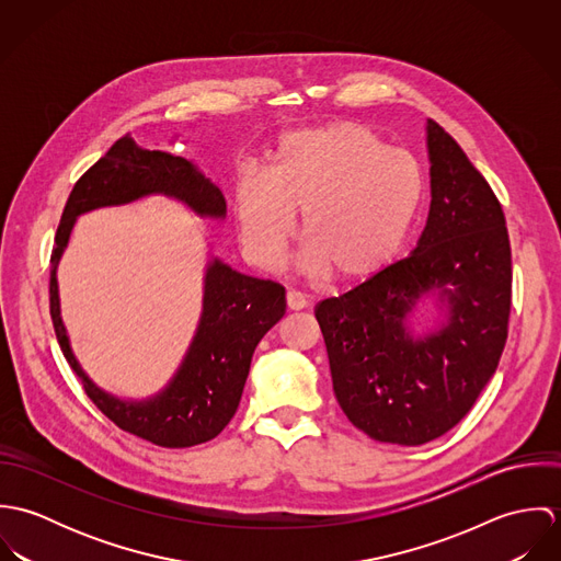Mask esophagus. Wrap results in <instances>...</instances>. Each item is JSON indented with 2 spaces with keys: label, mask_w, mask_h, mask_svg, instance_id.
<instances>
[{
  "label": "esophagus",
  "mask_w": 561,
  "mask_h": 561,
  "mask_svg": "<svg viewBox=\"0 0 561 561\" xmlns=\"http://www.w3.org/2000/svg\"><path fill=\"white\" fill-rule=\"evenodd\" d=\"M285 300H287V309L289 311H302L307 307V298L302 294H296V291H289L285 296Z\"/></svg>",
  "instance_id": "obj_1"
}]
</instances>
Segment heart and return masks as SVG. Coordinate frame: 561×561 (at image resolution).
Masks as SVG:
<instances>
[{
    "mask_svg": "<svg viewBox=\"0 0 561 561\" xmlns=\"http://www.w3.org/2000/svg\"><path fill=\"white\" fill-rule=\"evenodd\" d=\"M425 179L412 156L367 125L330 123L285 134L267 174L238 179L233 214L250 259L274 267L302 214L307 263L339 283L382 272L412 233Z\"/></svg>",
    "mask_w": 561,
    "mask_h": 561,
    "instance_id": "obj_1",
    "label": "heart"
}]
</instances>
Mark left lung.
<instances>
[{
  "label": "left lung",
  "mask_w": 561,
  "mask_h": 561,
  "mask_svg": "<svg viewBox=\"0 0 561 561\" xmlns=\"http://www.w3.org/2000/svg\"><path fill=\"white\" fill-rule=\"evenodd\" d=\"M430 214L414 250L352 291L321 300L332 389L367 436L423 445L465 419L496 371L512 305V252L503 209L460 145L425 125ZM434 299L442 321L411 332Z\"/></svg>",
  "instance_id": "obj_1"
}]
</instances>
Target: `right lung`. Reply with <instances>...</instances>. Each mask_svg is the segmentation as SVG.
I'll list each match as a JSON object with an SVG mask.
<instances>
[{
  "instance_id": "1",
  "label": "right lung",
  "mask_w": 561,
  "mask_h": 561,
  "mask_svg": "<svg viewBox=\"0 0 561 561\" xmlns=\"http://www.w3.org/2000/svg\"><path fill=\"white\" fill-rule=\"evenodd\" d=\"M147 196L174 198L201 218L227 216L220 187L194 161L142 149L131 136H123L81 174L67 201L51 252L49 305L62 354L94 405L121 430L160 447L181 449L216 438L233 419L254 347L285 316L287 302L283 285L245 276L214 256L205 267L201 320L170 382L147 400H121L96 387L81 369L60 316L58 263L81 214Z\"/></svg>"
}]
</instances>
